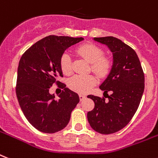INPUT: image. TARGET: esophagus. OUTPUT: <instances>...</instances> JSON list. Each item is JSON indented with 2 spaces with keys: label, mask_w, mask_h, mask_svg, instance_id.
Returning a JSON list of instances; mask_svg holds the SVG:
<instances>
[{
  "label": "esophagus",
  "mask_w": 158,
  "mask_h": 158,
  "mask_svg": "<svg viewBox=\"0 0 158 158\" xmlns=\"http://www.w3.org/2000/svg\"><path fill=\"white\" fill-rule=\"evenodd\" d=\"M79 99H80V100H81V101H82V100H83V99H85L86 96H85V95H82V94H80V95H79Z\"/></svg>",
  "instance_id": "esophagus-1"
}]
</instances>
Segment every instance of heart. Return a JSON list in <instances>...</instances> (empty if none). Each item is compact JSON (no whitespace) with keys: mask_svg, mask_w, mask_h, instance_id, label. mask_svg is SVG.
<instances>
[{"mask_svg":"<svg viewBox=\"0 0 158 158\" xmlns=\"http://www.w3.org/2000/svg\"><path fill=\"white\" fill-rule=\"evenodd\" d=\"M77 54L90 63L91 70L99 77L105 76L111 68V62L104 56L100 47L92 43H87L76 49ZM60 68L64 75L72 71V61L68 53H63L59 61ZM96 79L92 75H76L69 79L68 86L72 91L80 94L87 93L95 85Z\"/></svg>","mask_w":158,"mask_h":158,"instance_id":"b5f03b06","label":"heart"}]
</instances>
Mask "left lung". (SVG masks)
Wrapping results in <instances>:
<instances>
[{
  "instance_id": "obj_1",
  "label": "left lung",
  "mask_w": 158,
  "mask_h": 158,
  "mask_svg": "<svg viewBox=\"0 0 158 158\" xmlns=\"http://www.w3.org/2000/svg\"><path fill=\"white\" fill-rule=\"evenodd\" d=\"M94 40L107 45L113 54L112 71L99 87L104 94H108L107 101L104 96L87 95L95 103L93 110L87 112V120L95 132L111 134L126 126L136 113L144 92V75L132 47L111 36Z\"/></svg>"
}]
</instances>
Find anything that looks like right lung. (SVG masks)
Listing matches in <instances>:
<instances>
[{
    "instance_id": "1",
    "label": "right lung",
    "mask_w": 158,
    "mask_h": 158,
    "mask_svg": "<svg viewBox=\"0 0 158 158\" xmlns=\"http://www.w3.org/2000/svg\"><path fill=\"white\" fill-rule=\"evenodd\" d=\"M83 39L50 35L30 46L20 59L16 95L28 121L40 132L54 133L63 129L79 102L78 94L57 79L63 77L62 54ZM54 83L64 89L58 100L48 92Z\"/></svg>"
}]
</instances>
